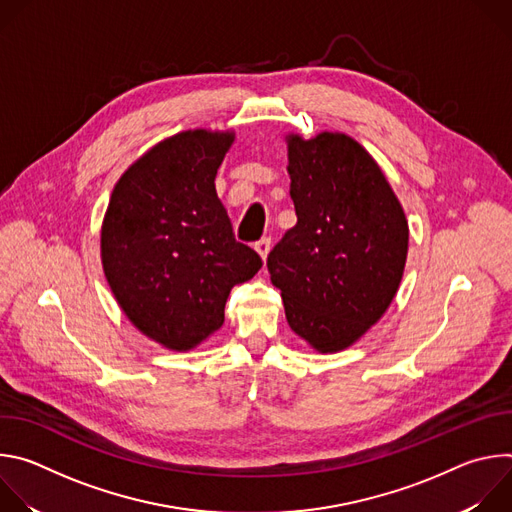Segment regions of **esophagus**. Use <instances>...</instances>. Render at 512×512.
Masks as SVG:
<instances>
[{"label":"esophagus","instance_id":"esophagus-1","mask_svg":"<svg viewBox=\"0 0 512 512\" xmlns=\"http://www.w3.org/2000/svg\"><path fill=\"white\" fill-rule=\"evenodd\" d=\"M269 249H271V239H267V237L255 243V251L259 253V257H261L263 261L267 259V255H269Z\"/></svg>","mask_w":512,"mask_h":512}]
</instances>
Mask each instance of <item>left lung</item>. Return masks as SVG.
<instances>
[{
  "mask_svg": "<svg viewBox=\"0 0 512 512\" xmlns=\"http://www.w3.org/2000/svg\"><path fill=\"white\" fill-rule=\"evenodd\" d=\"M298 223L267 257L289 328L318 352L354 344L391 306L407 259V218L358 141L287 135Z\"/></svg>",
  "mask_w": 512,
  "mask_h": 512,
  "instance_id": "1",
  "label": "left lung"
}]
</instances>
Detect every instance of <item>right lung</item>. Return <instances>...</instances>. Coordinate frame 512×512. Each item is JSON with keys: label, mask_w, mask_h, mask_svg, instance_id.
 <instances>
[{"label": "right lung", "mask_w": 512, "mask_h": 512, "mask_svg": "<svg viewBox=\"0 0 512 512\" xmlns=\"http://www.w3.org/2000/svg\"><path fill=\"white\" fill-rule=\"evenodd\" d=\"M233 131L176 133L133 162L101 229L103 271L129 322L170 350H190L225 322L237 283L263 265L235 241L216 196Z\"/></svg>", "instance_id": "1"}]
</instances>
